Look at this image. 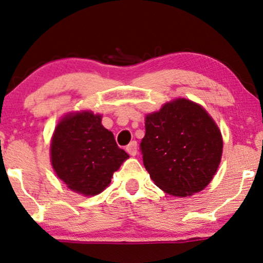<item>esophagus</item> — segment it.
<instances>
[{
  "mask_svg": "<svg viewBox=\"0 0 263 263\" xmlns=\"http://www.w3.org/2000/svg\"><path fill=\"white\" fill-rule=\"evenodd\" d=\"M126 152H127L131 156L137 155V143L131 142L129 144L126 146Z\"/></svg>",
  "mask_w": 263,
  "mask_h": 263,
  "instance_id": "34e87169",
  "label": "esophagus"
}]
</instances>
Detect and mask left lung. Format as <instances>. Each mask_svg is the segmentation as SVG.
<instances>
[{"label":"left lung","mask_w":263,"mask_h":263,"mask_svg":"<svg viewBox=\"0 0 263 263\" xmlns=\"http://www.w3.org/2000/svg\"><path fill=\"white\" fill-rule=\"evenodd\" d=\"M143 163L154 183L176 197L204 190L218 171L223 141L219 126L194 101L178 97L145 115Z\"/></svg>","instance_id":"8db88e82"}]
</instances>
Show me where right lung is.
Wrapping results in <instances>:
<instances>
[{
  "instance_id": "obj_1",
  "label": "right lung",
  "mask_w": 263,
  "mask_h": 263,
  "mask_svg": "<svg viewBox=\"0 0 263 263\" xmlns=\"http://www.w3.org/2000/svg\"><path fill=\"white\" fill-rule=\"evenodd\" d=\"M114 135L102 125V114L68 111L50 139V162L56 176L77 194L96 196L109 186L114 172L128 159Z\"/></svg>"
}]
</instances>
